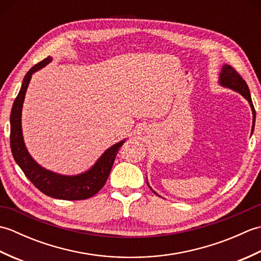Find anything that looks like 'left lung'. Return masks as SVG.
<instances>
[{"mask_svg": "<svg viewBox=\"0 0 261 261\" xmlns=\"http://www.w3.org/2000/svg\"><path fill=\"white\" fill-rule=\"evenodd\" d=\"M219 84L221 86L231 88V90L240 93L241 95L249 102V104H250V108L252 111V129H251V134H252L253 127H254V122H256V111H254L250 92H249V87L247 85V83L245 82V80L242 79L240 74L238 73V71L233 67H231L230 65H224L222 69H221L220 77H219ZM147 184H148V181H147ZM148 186H149V184H148ZM150 190L152 191L151 187H150ZM152 192L154 194H157L154 191H152Z\"/></svg>", "mask_w": 261, "mask_h": 261, "instance_id": "obj_1", "label": "left lung"}]
</instances>
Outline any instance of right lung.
Segmentation results:
<instances>
[{
	"mask_svg": "<svg viewBox=\"0 0 261 261\" xmlns=\"http://www.w3.org/2000/svg\"><path fill=\"white\" fill-rule=\"evenodd\" d=\"M51 60V57H47L42 62L33 66L25 74L23 82H22L20 92L14 99L10 115L11 151H12L15 163L19 165L24 175L45 195L58 199H66V201L86 199L95 195L107 182L116 154L125 140H122L107 149L102 156L97 159L95 165L86 170L85 173L74 176L60 175L43 168L30 156L24 145L23 136H22V107H23L25 92L29 86L32 74L45 67Z\"/></svg>",
	"mask_w": 261,
	"mask_h": 261,
	"instance_id": "add662e5",
	"label": "right lung"
}]
</instances>
